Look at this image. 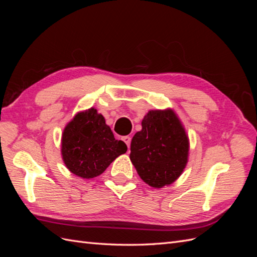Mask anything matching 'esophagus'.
Instances as JSON below:
<instances>
[{
  "label": "esophagus",
  "instance_id": "34e87169",
  "mask_svg": "<svg viewBox=\"0 0 257 257\" xmlns=\"http://www.w3.org/2000/svg\"><path fill=\"white\" fill-rule=\"evenodd\" d=\"M123 142L126 144L127 148H130V145H131V137L130 136H124L123 137Z\"/></svg>",
  "mask_w": 257,
  "mask_h": 257
}]
</instances>
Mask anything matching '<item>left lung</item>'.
Instances as JSON below:
<instances>
[{"label":"left lung","mask_w":257,"mask_h":257,"mask_svg":"<svg viewBox=\"0 0 257 257\" xmlns=\"http://www.w3.org/2000/svg\"><path fill=\"white\" fill-rule=\"evenodd\" d=\"M131 143L130 159L137 174L155 189L174 183L188 164L190 142L172 108L149 110Z\"/></svg>","instance_id":"8db88e82"}]
</instances>
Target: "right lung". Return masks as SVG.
Segmentation results:
<instances>
[{
    "instance_id": "add662e5",
    "label": "right lung",
    "mask_w": 257,
    "mask_h": 257,
    "mask_svg": "<svg viewBox=\"0 0 257 257\" xmlns=\"http://www.w3.org/2000/svg\"><path fill=\"white\" fill-rule=\"evenodd\" d=\"M126 150V145L116 141L103 114L93 107L77 112L62 133V159L69 172L82 179L103 174Z\"/></svg>"
}]
</instances>
